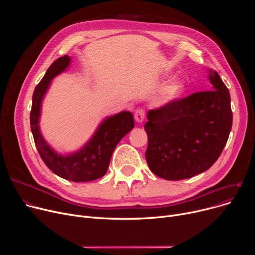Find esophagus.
<instances>
[{
  "label": "esophagus",
  "mask_w": 255,
  "mask_h": 255,
  "mask_svg": "<svg viewBox=\"0 0 255 255\" xmlns=\"http://www.w3.org/2000/svg\"><path fill=\"white\" fill-rule=\"evenodd\" d=\"M144 117H145V111H144L143 109H138V110H136V112H135V114H134V118H135V120H136V122H139V123L142 122Z\"/></svg>",
  "instance_id": "1"
}]
</instances>
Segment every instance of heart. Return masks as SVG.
I'll use <instances>...</instances> for the list:
<instances>
[{"label": "heart", "mask_w": 255, "mask_h": 255, "mask_svg": "<svg viewBox=\"0 0 255 255\" xmlns=\"http://www.w3.org/2000/svg\"><path fill=\"white\" fill-rule=\"evenodd\" d=\"M185 90V84L182 80H175L164 86L159 93L158 100L160 103H167L177 99Z\"/></svg>", "instance_id": "1"}]
</instances>
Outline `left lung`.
<instances>
[{
	"mask_svg": "<svg viewBox=\"0 0 255 255\" xmlns=\"http://www.w3.org/2000/svg\"><path fill=\"white\" fill-rule=\"evenodd\" d=\"M211 91L193 93L148 113L145 159L156 176L179 181L209 169L221 155L233 125L230 91L210 70Z\"/></svg>",
	"mask_w": 255,
	"mask_h": 255,
	"instance_id": "1",
	"label": "left lung"
}]
</instances>
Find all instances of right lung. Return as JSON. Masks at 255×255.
Returning <instances> with one entry per match:
<instances>
[{
  "instance_id": "obj_1",
  "label": "right lung",
  "mask_w": 255,
  "mask_h": 255,
  "mask_svg": "<svg viewBox=\"0 0 255 255\" xmlns=\"http://www.w3.org/2000/svg\"><path fill=\"white\" fill-rule=\"evenodd\" d=\"M69 64L70 58L68 56L56 60L35 88L30 115L31 130L40 157L53 173L72 182H90L105 175L117 144L134 128V119L129 112H122L107 118L91 140L74 154L62 156L51 150L39 130L40 107L50 80L64 71Z\"/></svg>"
}]
</instances>
